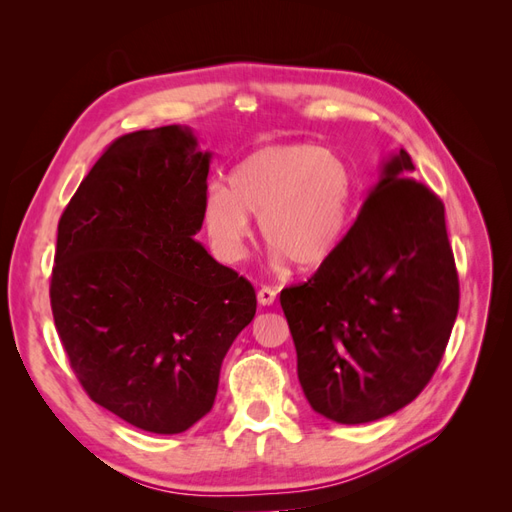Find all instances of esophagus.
Wrapping results in <instances>:
<instances>
[{"label":"esophagus","instance_id":"34e87169","mask_svg":"<svg viewBox=\"0 0 512 512\" xmlns=\"http://www.w3.org/2000/svg\"><path fill=\"white\" fill-rule=\"evenodd\" d=\"M275 297H277V290L271 288V286H262V288L258 290V303H260V305H273Z\"/></svg>","mask_w":512,"mask_h":512}]
</instances>
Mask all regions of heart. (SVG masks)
Here are the masks:
<instances>
[{"mask_svg":"<svg viewBox=\"0 0 512 512\" xmlns=\"http://www.w3.org/2000/svg\"><path fill=\"white\" fill-rule=\"evenodd\" d=\"M224 183H211L203 222L224 260H239L252 218L269 250L299 269L331 260L350 224L354 177L337 153L309 143H275L245 156Z\"/></svg>","mask_w":512,"mask_h":512,"instance_id":"1","label":"heart"}]
</instances>
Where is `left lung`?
I'll return each mask as SVG.
<instances>
[{
	"label": "left lung",
	"instance_id": "left-lung-1",
	"mask_svg": "<svg viewBox=\"0 0 512 512\" xmlns=\"http://www.w3.org/2000/svg\"><path fill=\"white\" fill-rule=\"evenodd\" d=\"M412 170L404 149L386 160L335 256L280 294L303 393L335 423H371L408 406L438 369L457 318L444 205Z\"/></svg>",
	"mask_w": 512,
	"mask_h": 512
}]
</instances>
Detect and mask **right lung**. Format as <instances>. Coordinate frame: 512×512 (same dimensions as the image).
<instances>
[{
    "mask_svg": "<svg viewBox=\"0 0 512 512\" xmlns=\"http://www.w3.org/2000/svg\"><path fill=\"white\" fill-rule=\"evenodd\" d=\"M209 151L190 128L119 136L57 226L51 307L76 378L98 406L151 433H181L218 393L254 286L194 237Z\"/></svg>",
    "mask_w": 512,
    "mask_h": 512,
    "instance_id": "add662e5",
    "label": "right lung"
}]
</instances>
